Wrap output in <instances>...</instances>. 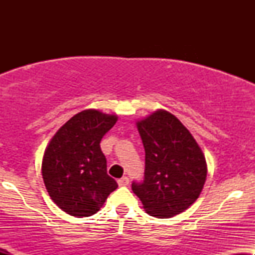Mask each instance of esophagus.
Here are the masks:
<instances>
[{"label":"esophagus","mask_w":255,"mask_h":255,"mask_svg":"<svg viewBox=\"0 0 255 255\" xmlns=\"http://www.w3.org/2000/svg\"><path fill=\"white\" fill-rule=\"evenodd\" d=\"M118 183H119V186H121V187L127 186V184L129 183V178H128L127 176H124V177L119 178V180H118Z\"/></svg>","instance_id":"esophagus-1"}]
</instances>
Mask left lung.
<instances>
[{
    "mask_svg": "<svg viewBox=\"0 0 255 255\" xmlns=\"http://www.w3.org/2000/svg\"><path fill=\"white\" fill-rule=\"evenodd\" d=\"M145 148L144 181L131 183L145 211L157 218L183 212L199 198L207 175L198 142L177 118L157 110L136 122Z\"/></svg>",
    "mask_w": 255,
    "mask_h": 255,
    "instance_id": "8db88e82",
    "label": "left lung"
}]
</instances>
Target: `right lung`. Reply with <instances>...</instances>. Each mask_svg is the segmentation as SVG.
<instances>
[{"label":"right lung","instance_id":"right-lung-1","mask_svg":"<svg viewBox=\"0 0 255 255\" xmlns=\"http://www.w3.org/2000/svg\"><path fill=\"white\" fill-rule=\"evenodd\" d=\"M116 115L89 109L74 115L56 131L42 162L44 184L55 204L74 217L99 211L118 183L107 172L101 140Z\"/></svg>","mask_w":255,"mask_h":255}]
</instances>
